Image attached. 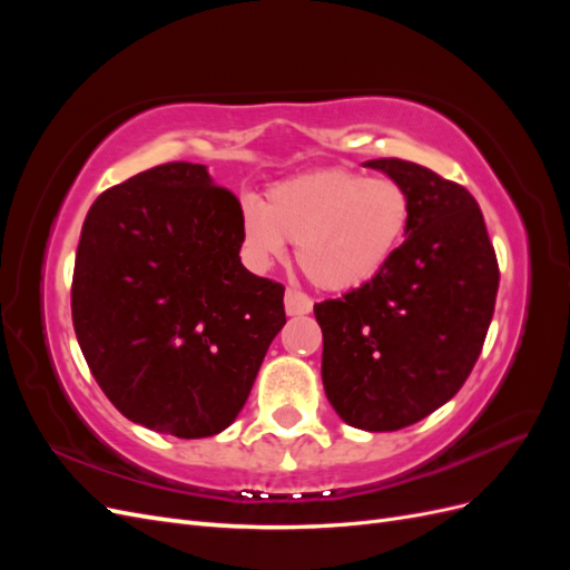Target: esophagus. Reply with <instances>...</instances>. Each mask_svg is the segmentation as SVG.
Wrapping results in <instances>:
<instances>
[{
  "label": "esophagus",
  "instance_id": "34e87169",
  "mask_svg": "<svg viewBox=\"0 0 570 570\" xmlns=\"http://www.w3.org/2000/svg\"><path fill=\"white\" fill-rule=\"evenodd\" d=\"M312 308H314L312 297L304 295L302 289L289 287L285 292V312H287V316H304V314L312 312Z\"/></svg>",
  "mask_w": 570,
  "mask_h": 570
}]
</instances>
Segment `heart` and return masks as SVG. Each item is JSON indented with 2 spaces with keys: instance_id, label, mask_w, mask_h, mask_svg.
Wrapping results in <instances>:
<instances>
[{
  "instance_id": "obj_1",
  "label": "heart",
  "mask_w": 570,
  "mask_h": 570,
  "mask_svg": "<svg viewBox=\"0 0 570 570\" xmlns=\"http://www.w3.org/2000/svg\"><path fill=\"white\" fill-rule=\"evenodd\" d=\"M411 197L392 178L325 168L273 185L264 204L243 202L239 233L249 264L266 271L297 245L306 278L327 292L375 281L404 245Z\"/></svg>"
}]
</instances>
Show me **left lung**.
Segmentation results:
<instances>
[{"mask_svg":"<svg viewBox=\"0 0 570 570\" xmlns=\"http://www.w3.org/2000/svg\"><path fill=\"white\" fill-rule=\"evenodd\" d=\"M411 197L404 245L375 281L314 306L323 387L371 433L419 423L471 375L494 314L497 254L469 189L404 159H373Z\"/></svg>","mask_w":570,"mask_h":570,"instance_id":"1","label":"left lung"}]
</instances>
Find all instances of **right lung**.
Wrapping results in <instances>:
<instances>
[{
  "label": "right lung",
  "instance_id": "add662e5",
  "mask_svg": "<svg viewBox=\"0 0 570 570\" xmlns=\"http://www.w3.org/2000/svg\"><path fill=\"white\" fill-rule=\"evenodd\" d=\"M239 209L206 166L170 161L109 187L85 216L76 337L132 423L195 440L243 411L285 325V287L239 262Z\"/></svg>",
  "mask_w": 570,
  "mask_h": 570
}]
</instances>
